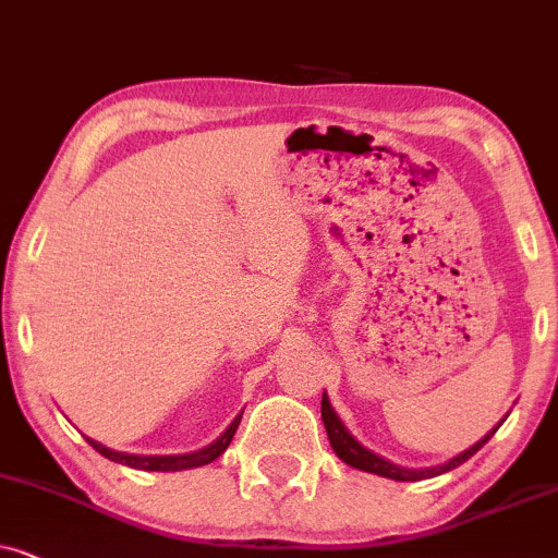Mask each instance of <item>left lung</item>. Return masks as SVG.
Here are the masks:
<instances>
[{"label": "left lung", "mask_w": 558, "mask_h": 558, "mask_svg": "<svg viewBox=\"0 0 558 558\" xmlns=\"http://www.w3.org/2000/svg\"><path fill=\"white\" fill-rule=\"evenodd\" d=\"M322 418H324V426H326V436H329V444L331 449L337 451V457L341 459V462L354 466V470H362V472H369V474H377V477H388V480H396V482H418V480H428V477H436V474H444L449 470H454V466L464 464L466 459L477 454V451L485 447V444L493 439V434L497 428L502 426V421L497 423V426H493L487 430L485 436L477 444H472L470 449H464L462 454L451 457L449 462H444L439 466H423V470H408V466H398L388 462V459L375 454V451H369L367 447H362L360 441L354 439L352 434H349L344 423H341V418L337 415V411H333L331 403H329V396L324 392L322 398Z\"/></svg>", "instance_id": "1"}]
</instances>
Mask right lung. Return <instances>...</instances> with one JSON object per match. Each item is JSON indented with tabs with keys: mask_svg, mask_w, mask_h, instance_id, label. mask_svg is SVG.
I'll list each match as a JSON object with an SVG mask.
<instances>
[{
	"mask_svg": "<svg viewBox=\"0 0 558 558\" xmlns=\"http://www.w3.org/2000/svg\"><path fill=\"white\" fill-rule=\"evenodd\" d=\"M242 413H244V411H240V413L234 415V421L229 423V426L225 428V434H221L217 441H211L209 447H204V449H198V451H189V454H170V457H166V454H162V457L124 454V451H114V449L104 447V444L88 439V436H86V441L92 444V447H94L96 451H99L101 457H107V459H111V462H117V464H128V466H132V470H145V472H181V470H193V466L211 464L214 459L225 454L227 447H229V444H232V439H234V430H236V426H240Z\"/></svg>",
	"mask_w": 558,
	"mask_h": 558,
	"instance_id": "right-lung-1",
	"label": "right lung"
}]
</instances>
